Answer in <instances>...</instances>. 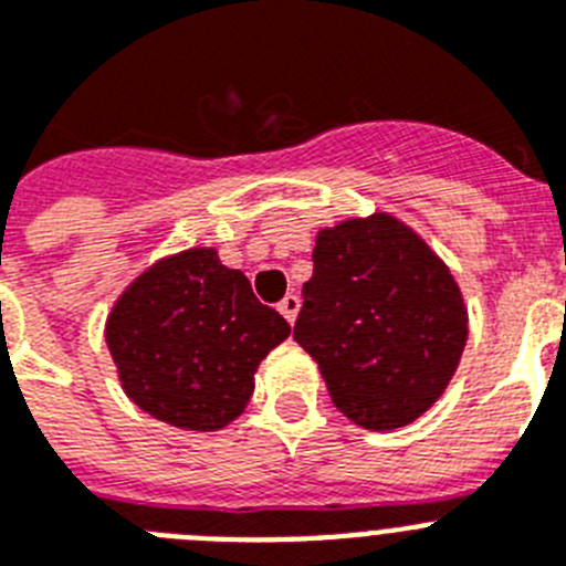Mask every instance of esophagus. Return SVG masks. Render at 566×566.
Returning a JSON list of instances; mask_svg holds the SVG:
<instances>
[{"label":"esophagus","instance_id":"1","mask_svg":"<svg viewBox=\"0 0 566 566\" xmlns=\"http://www.w3.org/2000/svg\"><path fill=\"white\" fill-rule=\"evenodd\" d=\"M277 312L283 314V317H286L289 323H294V319H297V312H300V297H297V294H286V297L280 300Z\"/></svg>","mask_w":566,"mask_h":566}]
</instances>
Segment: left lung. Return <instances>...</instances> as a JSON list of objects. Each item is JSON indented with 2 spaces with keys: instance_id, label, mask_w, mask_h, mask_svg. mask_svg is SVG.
<instances>
[{
  "instance_id": "left-lung-1",
  "label": "left lung",
  "mask_w": 566,
  "mask_h": 566,
  "mask_svg": "<svg viewBox=\"0 0 566 566\" xmlns=\"http://www.w3.org/2000/svg\"><path fill=\"white\" fill-rule=\"evenodd\" d=\"M297 339L332 402L368 431L422 417L451 382L468 312L451 269L391 214L323 229Z\"/></svg>"
}]
</instances>
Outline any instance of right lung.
Instances as JSON below:
<instances>
[{
  "mask_svg": "<svg viewBox=\"0 0 566 566\" xmlns=\"http://www.w3.org/2000/svg\"><path fill=\"white\" fill-rule=\"evenodd\" d=\"M289 323L254 297L247 274L214 249L155 263L115 303L107 345L142 411L189 431H218L243 413L260 359Z\"/></svg>",
  "mask_w": 566,
  "mask_h": 566,
  "instance_id": "right-lung-1",
  "label": "right lung"
}]
</instances>
